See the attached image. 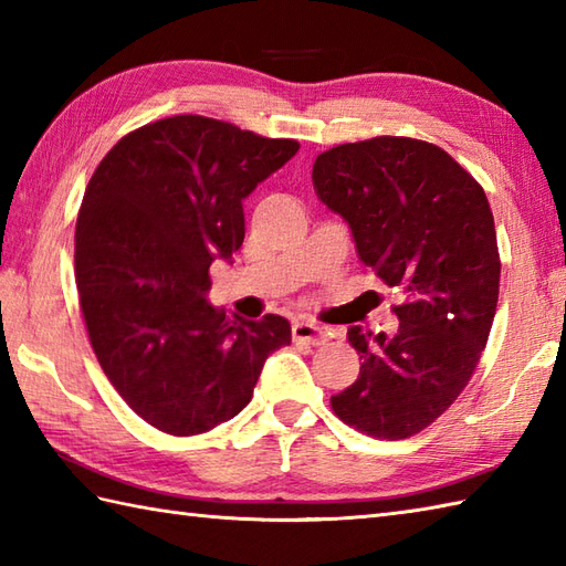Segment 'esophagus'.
<instances>
[{"mask_svg": "<svg viewBox=\"0 0 566 566\" xmlns=\"http://www.w3.org/2000/svg\"><path fill=\"white\" fill-rule=\"evenodd\" d=\"M292 338H294V343H304V345H314V347L328 340L323 328H318L316 323H311V321H296L292 326Z\"/></svg>", "mask_w": 566, "mask_h": 566, "instance_id": "34e87169", "label": "esophagus"}]
</instances>
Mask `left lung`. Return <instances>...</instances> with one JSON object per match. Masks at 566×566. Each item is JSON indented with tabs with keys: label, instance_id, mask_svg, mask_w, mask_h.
<instances>
[{
	"label": "left lung",
	"instance_id": "8db88e82",
	"mask_svg": "<svg viewBox=\"0 0 566 566\" xmlns=\"http://www.w3.org/2000/svg\"><path fill=\"white\" fill-rule=\"evenodd\" d=\"M311 177L359 260L406 296L396 335L347 333L363 365L331 408L365 436L411 438L454 403L489 340L501 280L489 199L442 148L403 136L335 146Z\"/></svg>",
	"mask_w": 566,
	"mask_h": 566
}]
</instances>
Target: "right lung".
Returning <instances> with one entry per match:
<instances>
[{
  "label": "right lung",
  "instance_id": "right-lung-1",
  "mask_svg": "<svg viewBox=\"0 0 566 566\" xmlns=\"http://www.w3.org/2000/svg\"><path fill=\"white\" fill-rule=\"evenodd\" d=\"M296 150L179 114L126 134L84 191L75 282L90 345L130 411L167 436L238 416L264 359L292 343L286 318L231 321L203 294L211 262L243 245V199Z\"/></svg>",
  "mask_w": 566,
  "mask_h": 566
}]
</instances>
